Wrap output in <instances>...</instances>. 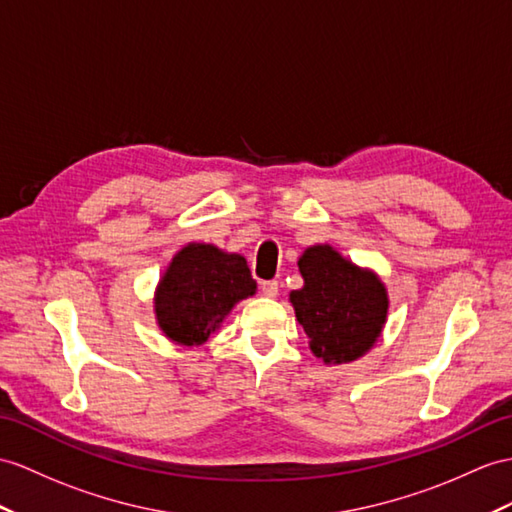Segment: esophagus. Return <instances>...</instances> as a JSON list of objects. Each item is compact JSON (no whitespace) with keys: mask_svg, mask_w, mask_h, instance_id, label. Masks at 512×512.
Listing matches in <instances>:
<instances>
[{"mask_svg":"<svg viewBox=\"0 0 512 512\" xmlns=\"http://www.w3.org/2000/svg\"><path fill=\"white\" fill-rule=\"evenodd\" d=\"M260 291L267 297H276L278 295V282L276 280H263L260 282Z\"/></svg>","mask_w":512,"mask_h":512,"instance_id":"34e87169","label":"esophagus"}]
</instances>
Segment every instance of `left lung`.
Segmentation results:
<instances>
[{
  "label": "left lung",
  "instance_id": "left-lung-1",
  "mask_svg": "<svg viewBox=\"0 0 512 512\" xmlns=\"http://www.w3.org/2000/svg\"><path fill=\"white\" fill-rule=\"evenodd\" d=\"M297 267L304 286L291 291L289 299L313 354L326 365L352 363L367 354L380 339L389 313L382 280L343 258L332 245L308 247Z\"/></svg>",
  "mask_w": 512,
  "mask_h": 512
}]
</instances>
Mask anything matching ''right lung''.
Listing matches in <instances>:
<instances>
[{
    "label": "right lung",
    "instance_id": "add662e5",
    "mask_svg": "<svg viewBox=\"0 0 512 512\" xmlns=\"http://www.w3.org/2000/svg\"><path fill=\"white\" fill-rule=\"evenodd\" d=\"M256 293L241 254L208 243H189L173 256L158 282L154 310L167 339L186 347L208 341L236 302Z\"/></svg>",
    "mask_w": 512,
    "mask_h": 512
}]
</instances>
